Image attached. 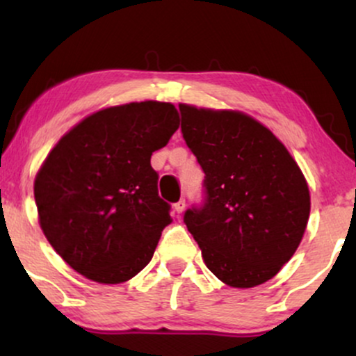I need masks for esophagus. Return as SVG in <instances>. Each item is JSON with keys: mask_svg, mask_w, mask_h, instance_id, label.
Segmentation results:
<instances>
[{"mask_svg": "<svg viewBox=\"0 0 356 356\" xmlns=\"http://www.w3.org/2000/svg\"><path fill=\"white\" fill-rule=\"evenodd\" d=\"M174 209H175V212H177V214H182L184 209H186V199H181L179 202H175Z\"/></svg>", "mask_w": 356, "mask_h": 356, "instance_id": "1", "label": "esophagus"}]
</instances>
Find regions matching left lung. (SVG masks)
Listing matches in <instances>:
<instances>
[{
    "label": "left lung",
    "instance_id": "left-lung-1",
    "mask_svg": "<svg viewBox=\"0 0 356 356\" xmlns=\"http://www.w3.org/2000/svg\"><path fill=\"white\" fill-rule=\"evenodd\" d=\"M182 136L204 174L206 201L184 222L214 276L232 288L266 283L291 259L309 218V189L275 134L236 110L179 105Z\"/></svg>",
    "mask_w": 356,
    "mask_h": 356
}]
</instances>
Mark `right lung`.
Here are the masks:
<instances>
[{"instance_id":"1","label":"right lung","mask_w":356,"mask_h":356,"mask_svg":"<svg viewBox=\"0 0 356 356\" xmlns=\"http://www.w3.org/2000/svg\"><path fill=\"white\" fill-rule=\"evenodd\" d=\"M179 129L167 102H132L92 113L60 138L35 177L38 220L65 263L118 284L152 259L172 222L150 155Z\"/></svg>"}]
</instances>
